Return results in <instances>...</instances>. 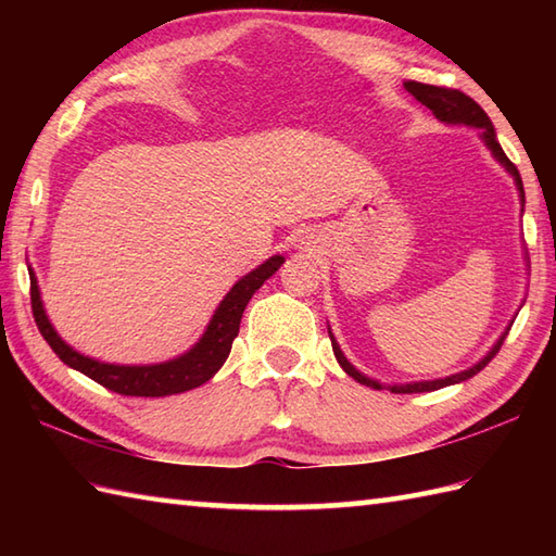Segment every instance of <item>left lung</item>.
Returning a JSON list of instances; mask_svg holds the SVG:
<instances>
[{
    "label": "left lung",
    "mask_w": 556,
    "mask_h": 556,
    "mask_svg": "<svg viewBox=\"0 0 556 556\" xmlns=\"http://www.w3.org/2000/svg\"><path fill=\"white\" fill-rule=\"evenodd\" d=\"M404 88H406V90L410 92V96L416 98L420 104H425V108H428L440 122L454 124V126L464 124V126H476V128H480L482 143H485V146L490 148L494 160H497V162L502 164V167L514 176L518 193H521V203H526L521 174H518L516 164L504 155V150H502L500 140H497V134H494V126H492V122H490V116L485 114V110H482L473 98H468L466 92L454 90V88L425 86V83H416V80L404 83ZM327 329H329V327H327ZM509 329H511V327H506V332L497 339V344H494V346L490 349L488 356L482 358L480 363H476L473 368H468V370H464V372H456V375H448V377H444V380H425V382H410V384H392V387H387V389H389V392H394V394H418V392H434V389H442V387H448V384L464 382V380H468V377L478 375L494 356H497V351L502 349L506 334H509ZM329 339H332V349H334V356H337L339 365H341V368H344V372H346L349 377H353V380L365 384V387L384 389V384H380L377 380H370V377H365L363 372H358L356 368H353V365L346 361L344 353H341V349H339V344H337V339H334V334H332V329H329Z\"/></svg>",
    "instance_id": "left-lung-1"
}]
</instances>
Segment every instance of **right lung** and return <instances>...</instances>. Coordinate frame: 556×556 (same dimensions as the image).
<instances>
[{"label":"right lung","instance_id":"1","mask_svg":"<svg viewBox=\"0 0 556 556\" xmlns=\"http://www.w3.org/2000/svg\"><path fill=\"white\" fill-rule=\"evenodd\" d=\"M281 263H285V257L271 255L263 265L255 267L253 271H248L245 277L236 281L231 291L219 303L215 315H212L205 334L200 337L198 344L191 351H186L184 356L172 358L167 363L114 365V363H100L96 358H88L76 349H71L66 341L54 332L52 323L47 320L42 301H40L38 279H35L33 269H28L33 317L47 344L52 346V351L68 365V368L88 375L90 380L112 389V392L124 394V396L181 394V392H188V389L205 384L210 377L222 368L224 361L229 358V351L236 334H239L241 315L245 311L248 301H251L253 293L263 287L271 275H275V271L281 267Z\"/></svg>","mask_w":556,"mask_h":556}]
</instances>
